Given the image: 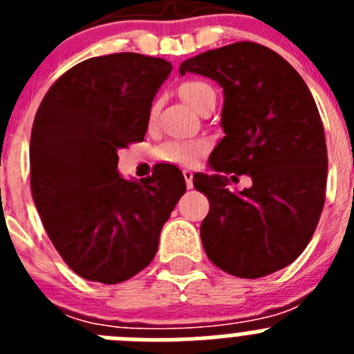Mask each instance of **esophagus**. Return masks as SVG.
<instances>
[{"instance_id": "esophagus-1", "label": "esophagus", "mask_w": 354, "mask_h": 354, "mask_svg": "<svg viewBox=\"0 0 354 354\" xmlns=\"http://www.w3.org/2000/svg\"><path fill=\"white\" fill-rule=\"evenodd\" d=\"M184 180H186V186L187 189H192L193 187V171L192 170H184Z\"/></svg>"}]
</instances>
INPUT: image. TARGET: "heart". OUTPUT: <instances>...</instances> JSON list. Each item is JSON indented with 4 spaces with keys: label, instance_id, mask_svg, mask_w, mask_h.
Segmentation results:
<instances>
[{
    "label": "heart",
    "instance_id": "heart-1",
    "mask_svg": "<svg viewBox=\"0 0 354 354\" xmlns=\"http://www.w3.org/2000/svg\"><path fill=\"white\" fill-rule=\"evenodd\" d=\"M179 93L187 104L192 106L196 111H202L209 102L216 101V92L211 84L200 80H187L179 86ZM156 111H158V104H152L149 109V124L152 126V122L156 118ZM207 150V143L202 140H189V142H179V140H171V142L162 143L156 156L158 159L165 162H171V165H193L200 159V156Z\"/></svg>",
    "mask_w": 354,
    "mask_h": 354
}]
</instances>
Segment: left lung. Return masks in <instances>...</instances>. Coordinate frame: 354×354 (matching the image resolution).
<instances>
[{"label": "left lung", "instance_id": "8db88e82", "mask_svg": "<svg viewBox=\"0 0 354 354\" xmlns=\"http://www.w3.org/2000/svg\"><path fill=\"white\" fill-rule=\"evenodd\" d=\"M195 72L223 86L225 136L209 162L218 174H195L209 200L200 237L209 261L239 278H261L301 255L324 207L328 152L314 97L292 65L273 49L234 42L189 58ZM227 174H250L243 192Z\"/></svg>", "mask_w": 354, "mask_h": 354}]
</instances>
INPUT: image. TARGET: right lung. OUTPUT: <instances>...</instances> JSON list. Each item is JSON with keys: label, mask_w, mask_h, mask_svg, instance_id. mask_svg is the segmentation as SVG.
Here are the masks:
<instances>
[{"label": "right lung", "mask_w": 354, "mask_h": 354, "mask_svg": "<svg viewBox=\"0 0 354 354\" xmlns=\"http://www.w3.org/2000/svg\"><path fill=\"white\" fill-rule=\"evenodd\" d=\"M170 72L167 60L138 53L95 56L62 74L37 109L31 196L56 252L84 280L120 283L145 270L186 192L174 165L140 183L117 171L118 150L145 138Z\"/></svg>", "instance_id": "right-lung-1"}]
</instances>
